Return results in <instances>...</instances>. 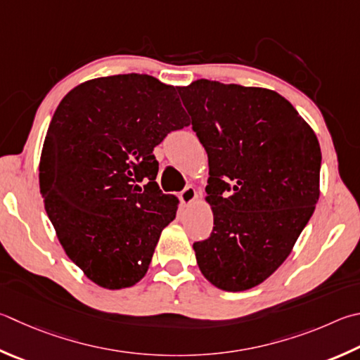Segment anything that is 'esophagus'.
Masks as SVG:
<instances>
[{
  "label": "esophagus",
  "instance_id": "obj_1",
  "mask_svg": "<svg viewBox=\"0 0 360 360\" xmlns=\"http://www.w3.org/2000/svg\"><path fill=\"white\" fill-rule=\"evenodd\" d=\"M179 198H181L182 202H184V205L188 206V205H192V202L198 198V193H197V191H195L192 186H188V187L184 188V191L181 192Z\"/></svg>",
  "mask_w": 360,
  "mask_h": 360
}]
</instances>
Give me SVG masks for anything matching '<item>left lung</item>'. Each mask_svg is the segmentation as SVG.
<instances>
[{
    "mask_svg": "<svg viewBox=\"0 0 360 360\" xmlns=\"http://www.w3.org/2000/svg\"><path fill=\"white\" fill-rule=\"evenodd\" d=\"M209 163L211 236L195 243L202 276L245 291L288 258L319 198L316 134L272 89L197 80L178 89Z\"/></svg>",
    "mask_w": 360,
    "mask_h": 360,
    "instance_id": "8db88e82",
    "label": "left lung"
}]
</instances>
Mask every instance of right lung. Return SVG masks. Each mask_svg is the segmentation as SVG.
Listing matches in <instances>:
<instances>
[{
  "mask_svg": "<svg viewBox=\"0 0 360 360\" xmlns=\"http://www.w3.org/2000/svg\"><path fill=\"white\" fill-rule=\"evenodd\" d=\"M176 89L151 75L94 78L51 117L39 162L45 211L68 257L102 288L139 283L176 217L179 200L162 193L153 154L188 126Z\"/></svg>",
  "mask_w": 360,
  "mask_h": 360,
  "instance_id": "add662e5",
  "label": "right lung"
}]
</instances>
